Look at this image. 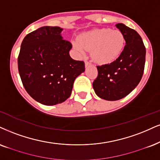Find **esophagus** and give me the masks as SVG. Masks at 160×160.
Masks as SVG:
<instances>
[{
	"label": "esophagus",
	"mask_w": 160,
	"mask_h": 160,
	"mask_svg": "<svg viewBox=\"0 0 160 160\" xmlns=\"http://www.w3.org/2000/svg\"><path fill=\"white\" fill-rule=\"evenodd\" d=\"M90 64H91V63L89 62H88V61H85V67L89 66V65H90Z\"/></svg>",
	"instance_id": "esophagus-1"
}]
</instances>
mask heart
I'll return each mask as SVG.
<instances>
[{
    "instance_id": "heart-1",
    "label": "heart",
    "mask_w": 160,
    "mask_h": 160,
    "mask_svg": "<svg viewBox=\"0 0 160 160\" xmlns=\"http://www.w3.org/2000/svg\"><path fill=\"white\" fill-rule=\"evenodd\" d=\"M75 49L80 53L92 50V57L98 64H107L116 60L125 47V40L119 30L97 29L81 35L73 41Z\"/></svg>"
}]
</instances>
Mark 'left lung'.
<instances>
[{"instance_id": "obj_1", "label": "left lung", "mask_w": 160, "mask_h": 160, "mask_svg": "<svg viewBox=\"0 0 160 160\" xmlns=\"http://www.w3.org/2000/svg\"><path fill=\"white\" fill-rule=\"evenodd\" d=\"M116 27L125 37V46L116 61L97 66L98 76L92 83L96 95L108 101L121 99L138 85L144 72L146 54L137 31L123 23Z\"/></svg>"}]
</instances>
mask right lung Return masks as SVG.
Listing matches in <instances>:
<instances>
[{
  "instance_id": "right-lung-1",
  "label": "right lung",
  "mask_w": 160,
  "mask_h": 160,
  "mask_svg": "<svg viewBox=\"0 0 160 160\" xmlns=\"http://www.w3.org/2000/svg\"><path fill=\"white\" fill-rule=\"evenodd\" d=\"M58 27H42L29 33L21 43L18 67L28 94L44 105L62 103L70 97L73 82L83 72L84 62L70 56V41Z\"/></svg>"
}]
</instances>
